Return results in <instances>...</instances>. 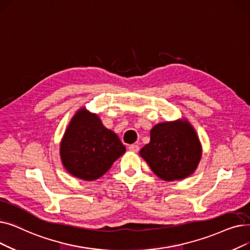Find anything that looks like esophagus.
Segmentation results:
<instances>
[{
    "label": "esophagus",
    "instance_id": "1",
    "mask_svg": "<svg viewBox=\"0 0 250 250\" xmlns=\"http://www.w3.org/2000/svg\"><path fill=\"white\" fill-rule=\"evenodd\" d=\"M128 149L131 150V151H133V152H138L139 149H140V147H139L138 145H136V144H132V145L128 146Z\"/></svg>",
    "mask_w": 250,
    "mask_h": 250
}]
</instances>
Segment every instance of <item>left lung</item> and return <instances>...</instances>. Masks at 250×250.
I'll return each mask as SVG.
<instances>
[{"label": "left lung", "instance_id": "1", "mask_svg": "<svg viewBox=\"0 0 250 250\" xmlns=\"http://www.w3.org/2000/svg\"><path fill=\"white\" fill-rule=\"evenodd\" d=\"M155 175L167 182L188 178L197 168L202 148L186 119L160 123L150 131V142L140 150Z\"/></svg>", "mask_w": 250, "mask_h": 250}]
</instances>
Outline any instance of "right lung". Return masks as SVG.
<instances>
[{
    "label": "right lung",
    "instance_id": "obj_1",
    "mask_svg": "<svg viewBox=\"0 0 250 250\" xmlns=\"http://www.w3.org/2000/svg\"><path fill=\"white\" fill-rule=\"evenodd\" d=\"M125 152V147L116 134L85 108L71 118L60 143L63 167L70 175L84 181L102 177Z\"/></svg>",
    "mask_w": 250,
    "mask_h": 250
}]
</instances>
